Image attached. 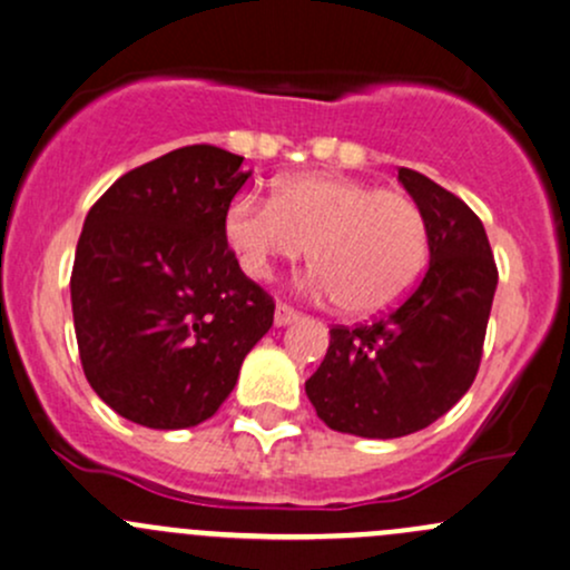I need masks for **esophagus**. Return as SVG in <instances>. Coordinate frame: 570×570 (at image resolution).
I'll list each match as a JSON object with an SVG mask.
<instances>
[{"mask_svg":"<svg viewBox=\"0 0 570 570\" xmlns=\"http://www.w3.org/2000/svg\"><path fill=\"white\" fill-rule=\"evenodd\" d=\"M297 320H301V314H297L295 308H289V305H284V303L275 305V314H273L275 327H286V325H292V322H297Z\"/></svg>","mask_w":570,"mask_h":570,"instance_id":"esophagus-1","label":"esophagus"}]
</instances>
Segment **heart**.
I'll list each match as a JSON object with an SVG mask.
<instances>
[{
  "label": "heart",
  "instance_id": "1",
  "mask_svg": "<svg viewBox=\"0 0 570 570\" xmlns=\"http://www.w3.org/2000/svg\"><path fill=\"white\" fill-rule=\"evenodd\" d=\"M224 235L250 278L303 259L311 245L305 289L352 316L399 305L429 265V224L415 199L322 171L281 179L273 199L237 194Z\"/></svg>",
  "mask_w": 570,
  "mask_h": 570
}]
</instances>
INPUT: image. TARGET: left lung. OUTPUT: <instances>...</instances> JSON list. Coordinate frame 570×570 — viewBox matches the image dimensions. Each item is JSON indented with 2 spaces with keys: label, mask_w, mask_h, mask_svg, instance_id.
<instances>
[{
  "label": "left lung",
  "mask_w": 570,
  "mask_h": 570,
  "mask_svg": "<svg viewBox=\"0 0 570 570\" xmlns=\"http://www.w3.org/2000/svg\"><path fill=\"white\" fill-rule=\"evenodd\" d=\"M399 183L426 215V275L385 320L333 327L305 382L320 421L365 440L415 434L470 391L497 289L481 218L421 171L399 169Z\"/></svg>",
  "instance_id": "8db88e82"
}]
</instances>
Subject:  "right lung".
I'll return each instance as SVG.
<instances>
[{
  "mask_svg": "<svg viewBox=\"0 0 570 570\" xmlns=\"http://www.w3.org/2000/svg\"><path fill=\"white\" fill-rule=\"evenodd\" d=\"M248 177L239 155L194 144L122 175L89 209L70 275L76 341L92 391L125 421L199 426L273 327V297L224 235Z\"/></svg>",
  "mask_w": 570,
  "mask_h": 570,
  "instance_id": "add662e5",
  "label": "right lung"
}]
</instances>
